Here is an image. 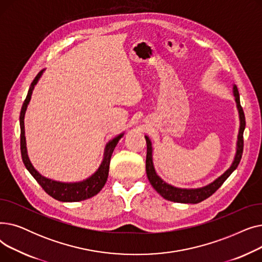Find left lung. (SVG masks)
Returning <instances> with one entry per match:
<instances>
[{"label": "left lung", "instance_id": "obj_1", "mask_svg": "<svg viewBox=\"0 0 262 262\" xmlns=\"http://www.w3.org/2000/svg\"><path fill=\"white\" fill-rule=\"evenodd\" d=\"M233 94H235L237 107L239 110V117H240V129L238 135V142H237V153L235 160H233L231 167L223 174L220 176L217 180H215L210 185L199 188V189H181L176 188L171 185L164 183L161 178L156 174L153 160H152V144H150L149 139L145 136L146 140V161H145V170L146 175L150 185L158 192V193L168 201L176 202V203H185V204H198L206 199H208L212 195L214 192L223 185V183L227 180L228 176L235 171L240 163L242 153H243V132L245 128V117L243 109L240 104V95L237 86H233Z\"/></svg>", "mask_w": 262, "mask_h": 262}]
</instances>
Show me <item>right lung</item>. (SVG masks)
Returning a JSON list of instances; mask_svg holds the SVG:
<instances>
[{"label": "right lung", "mask_w": 262, "mask_h": 262, "mask_svg": "<svg viewBox=\"0 0 262 262\" xmlns=\"http://www.w3.org/2000/svg\"><path fill=\"white\" fill-rule=\"evenodd\" d=\"M43 70L40 71L35 79L33 80L32 85L30 87L29 92H27L26 99L24 100V103L22 105V109L20 113V127H21V135H20V145H21V155L24 166L29 172L33 175V177L37 181V183L42 187V189L47 192V193L52 196L53 199L60 201V202H79V201H85L87 199H90L98 194L99 192L104 187L107 177H108V171H109V164H110V158H112L113 152L118 144V141L122 138L123 134L116 137L115 139L109 141L105 147V153L104 158L101 163L99 170L96 171L91 177L88 180L80 182V183H74V184H66V183H59L55 182L49 178L43 177L40 175L32 166V163L27 156L26 152V144H25V136H24V115L26 112L27 105H29L31 101V96L33 89L35 85L37 84L38 79L40 78L41 74H42Z\"/></svg>", "instance_id": "right-lung-1"}]
</instances>
